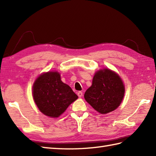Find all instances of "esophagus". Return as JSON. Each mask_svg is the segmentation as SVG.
<instances>
[{"mask_svg": "<svg viewBox=\"0 0 156 156\" xmlns=\"http://www.w3.org/2000/svg\"><path fill=\"white\" fill-rule=\"evenodd\" d=\"M77 94H78V97H82V94H82V92H81V91H79V92H77Z\"/></svg>", "mask_w": 156, "mask_h": 156, "instance_id": "esophagus-1", "label": "esophagus"}]
</instances>
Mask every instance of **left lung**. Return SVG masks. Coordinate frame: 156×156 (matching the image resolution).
<instances>
[{
	"label": "left lung",
	"mask_w": 156,
	"mask_h": 156,
	"mask_svg": "<svg viewBox=\"0 0 156 156\" xmlns=\"http://www.w3.org/2000/svg\"><path fill=\"white\" fill-rule=\"evenodd\" d=\"M124 94L125 87L120 76L105 68L95 73L84 98L99 113L107 114L120 105Z\"/></svg>",
	"instance_id": "obj_1"
}]
</instances>
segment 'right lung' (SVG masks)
Returning a JSON list of instances; mask_svg holds the SVG:
<instances>
[{"instance_id":"obj_1","label":"right lung","mask_w":156,"mask_h":156,"mask_svg":"<svg viewBox=\"0 0 156 156\" xmlns=\"http://www.w3.org/2000/svg\"><path fill=\"white\" fill-rule=\"evenodd\" d=\"M32 93L39 110L52 118L59 117L78 98L72 88L61 80L58 72L39 75L33 86Z\"/></svg>"}]
</instances>
